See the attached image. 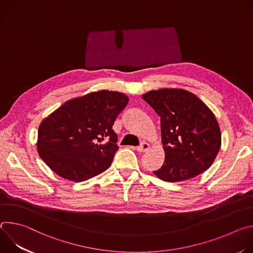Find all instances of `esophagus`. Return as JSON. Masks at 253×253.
<instances>
[{"mask_svg":"<svg viewBox=\"0 0 253 253\" xmlns=\"http://www.w3.org/2000/svg\"><path fill=\"white\" fill-rule=\"evenodd\" d=\"M150 149V145L147 143V142H142L140 145L136 148V150L138 152H146Z\"/></svg>","mask_w":253,"mask_h":253,"instance_id":"34e87169","label":"esophagus"}]
</instances>
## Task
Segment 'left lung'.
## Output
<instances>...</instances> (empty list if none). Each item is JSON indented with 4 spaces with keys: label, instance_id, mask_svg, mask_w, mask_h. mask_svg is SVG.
I'll use <instances>...</instances> for the list:
<instances>
[{
    "label": "left lung",
    "instance_id": "left-lung-1",
    "mask_svg": "<svg viewBox=\"0 0 253 253\" xmlns=\"http://www.w3.org/2000/svg\"><path fill=\"white\" fill-rule=\"evenodd\" d=\"M160 116L165 160L153 173L163 181L180 182L207 170L221 146L214 114L194 94L159 89L142 96Z\"/></svg>",
    "mask_w": 253,
    "mask_h": 253
}]
</instances>
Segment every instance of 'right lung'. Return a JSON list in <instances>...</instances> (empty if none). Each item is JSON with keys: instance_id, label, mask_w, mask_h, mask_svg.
<instances>
[{"instance_id": "right-lung-1", "label": "right lung", "mask_w": 253, "mask_h": 253, "mask_svg": "<svg viewBox=\"0 0 253 253\" xmlns=\"http://www.w3.org/2000/svg\"><path fill=\"white\" fill-rule=\"evenodd\" d=\"M128 101L123 93L101 90L65 102L39 126L40 157L71 181H85L102 173L118 150L112 126Z\"/></svg>"}]
</instances>
